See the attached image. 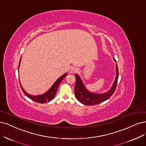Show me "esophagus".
<instances>
[{"label":"esophagus","mask_w":146,"mask_h":146,"mask_svg":"<svg viewBox=\"0 0 146 146\" xmlns=\"http://www.w3.org/2000/svg\"><path fill=\"white\" fill-rule=\"evenodd\" d=\"M78 70V68H76V67L73 66V67H71V68H70V72L71 73H76Z\"/></svg>","instance_id":"obj_1"}]
</instances>
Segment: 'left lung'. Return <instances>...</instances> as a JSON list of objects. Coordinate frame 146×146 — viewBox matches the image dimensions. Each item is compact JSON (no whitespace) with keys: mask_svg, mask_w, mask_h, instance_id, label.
I'll list each match as a JSON object with an SVG mask.
<instances>
[{"mask_svg":"<svg viewBox=\"0 0 146 146\" xmlns=\"http://www.w3.org/2000/svg\"><path fill=\"white\" fill-rule=\"evenodd\" d=\"M113 60L116 62V60L113 58ZM116 78L115 81L113 84V86L106 93L102 94H96L93 93L87 90L85 86L82 83L81 79L77 74H75L76 77V84L74 87V94L78 101L82 104L87 106H94L100 104L108 100L113 93L115 92L116 85L117 82V79L119 76L118 68H117V64H116Z\"/></svg>","mask_w":146,"mask_h":146,"instance_id":"8db88e82","label":"left lung"}]
</instances>
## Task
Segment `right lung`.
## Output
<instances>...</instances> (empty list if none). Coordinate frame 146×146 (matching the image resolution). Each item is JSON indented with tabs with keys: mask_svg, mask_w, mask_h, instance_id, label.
<instances>
[{
	"mask_svg": "<svg viewBox=\"0 0 146 146\" xmlns=\"http://www.w3.org/2000/svg\"><path fill=\"white\" fill-rule=\"evenodd\" d=\"M20 62H21V59L19 61V65H20ZM67 73H65L64 74L62 75V76H61L59 78H58L57 80H56V81L54 83L52 87H51L47 92L45 93L44 94H42V95H37V96L30 95L29 93H27L24 90H23V88L21 86V84H20V85H21L22 90L23 91V93H24L28 98H30L31 100H32L33 101H34L35 102L43 104V103H45L46 102L50 101L55 96L56 94V92H57V90H58V88L59 86L60 83L61 82V81H62L63 79L67 76ZM20 84H21V82H20Z\"/></svg>",
	"mask_w": 146,
	"mask_h": 146,
	"instance_id": "obj_1",
	"label": "right lung"
}]
</instances>
